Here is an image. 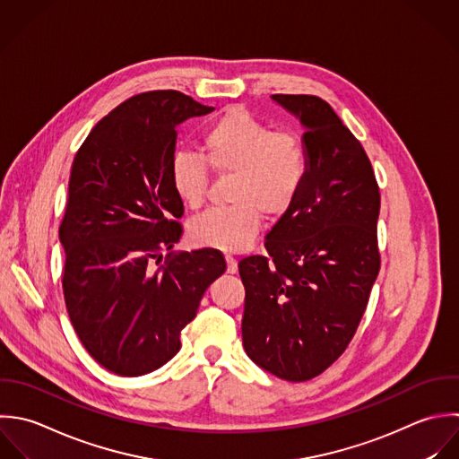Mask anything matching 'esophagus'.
Listing matches in <instances>:
<instances>
[{
  "label": "esophagus",
  "instance_id": "esophagus-1",
  "mask_svg": "<svg viewBox=\"0 0 459 459\" xmlns=\"http://www.w3.org/2000/svg\"><path fill=\"white\" fill-rule=\"evenodd\" d=\"M225 261H227V272L236 273L238 272V261L232 255H225Z\"/></svg>",
  "mask_w": 459,
  "mask_h": 459
}]
</instances>
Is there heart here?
<instances>
[{
    "label": "heart",
    "instance_id": "b5f03b06",
    "mask_svg": "<svg viewBox=\"0 0 459 459\" xmlns=\"http://www.w3.org/2000/svg\"><path fill=\"white\" fill-rule=\"evenodd\" d=\"M202 157L220 175H234L229 209L200 214L191 238L200 247L223 252L245 250L259 234L263 212L282 216L297 200L307 173L302 139L273 132L243 108H230L202 137ZM169 178L178 200L196 209L204 204L209 171L200 157L177 153Z\"/></svg>",
    "mask_w": 459,
    "mask_h": 459
}]
</instances>
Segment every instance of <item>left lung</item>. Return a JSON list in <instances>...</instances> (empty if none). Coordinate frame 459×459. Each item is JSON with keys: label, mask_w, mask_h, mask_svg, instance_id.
<instances>
[{"label": "left lung", "mask_w": 459, "mask_h": 459, "mask_svg": "<svg viewBox=\"0 0 459 459\" xmlns=\"http://www.w3.org/2000/svg\"><path fill=\"white\" fill-rule=\"evenodd\" d=\"M302 128L307 173L295 204L266 234L268 257L239 261L243 347L291 383L327 370L351 343L379 273L381 195L370 159L318 96L273 94Z\"/></svg>", "instance_id": "1"}]
</instances>
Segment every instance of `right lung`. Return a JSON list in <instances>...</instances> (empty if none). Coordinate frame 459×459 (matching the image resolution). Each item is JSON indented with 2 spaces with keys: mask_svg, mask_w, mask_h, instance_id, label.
<instances>
[{
  "mask_svg": "<svg viewBox=\"0 0 459 459\" xmlns=\"http://www.w3.org/2000/svg\"><path fill=\"white\" fill-rule=\"evenodd\" d=\"M177 91L132 96L105 116L74 155L58 229L62 288L85 351L108 372L139 377L180 351V331L227 270L214 248L169 255L184 204L169 168L177 126L212 112Z\"/></svg>",
  "mask_w": 459,
  "mask_h": 459,
  "instance_id": "add662e5",
  "label": "right lung"
}]
</instances>
